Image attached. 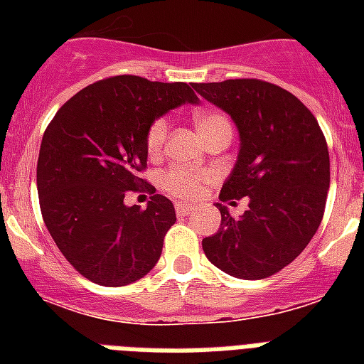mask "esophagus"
I'll list each match as a JSON object with an SVG mask.
<instances>
[{
	"label": "esophagus",
	"instance_id": "1",
	"mask_svg": "<svg viewBox=\"0 0 364 364\" xmlns=\"http://www.w3.org/2000/svg\"><path fill=\"white\" fill-rule=\"evenodd\" d=\"M196 211V208L194 205H188V204H181V202H177L176 204V213L179 217H185V215H191V213H194Z\"/></svg>",
	"mask_w": 364,
	"mask_h": 364
}]
</instances>
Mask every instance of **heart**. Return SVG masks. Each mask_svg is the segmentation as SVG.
I'll use <instances>...</instances> for the list:
<instances>
[{
	"instance_id": "obj_1",
	"label": "heart",
	"mask_w": 364,
	"mask_h": 364,
	"mask_svg": "<svg viewBox=\"0 0 364 364\" xmlns=\"http://www.w3.org/2000/svg\"><path fill=\"white\" fill-rule=\"evenodd\" d=\"M194 126L198 130L200 137L205 139L210 137L211 134L221 130H230V122L225 115L221 113H215V111H200L194 115ZM166 134H168V122L166 119H156L153 124L149 126L147 136H145V145H147V151L151 154H156L164 145ZM208 181V176L205 173H188V171L181 170V168H171V170L164 171L162 177H160V183L162 187L176 198L181 200H193L200 194V188H202V183Z\"/></svg>"
}]
</instances>
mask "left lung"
Here are the masks:
<instances>
[{"label":"left lung","mask_w":364,"mask_h":364,"mask_svg":"<svg viewBox=\"0 0 364 364\" xmlns=\"http://www.w3.org/2000/svg\"><path fill=\"white\" fill-rule=\"evenodd\" d=\"M193 87L238 128V159L219 198H249L240 219L217 204L221 228L202 240L205 257L240 279L272 276L304 251L321 225L331 185L325 136L310 109L272 82L228 79Z\"/></svg>","instance_id":"8db88e82"}]
</instances>
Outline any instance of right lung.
I'll return each mask as SVG.
<instances>
[{
  "instance_id": "right-lung-1",
  "label": "right lung",
  "mask_w": 364,
  "mask_h": 364,
  "mask_svg": "<svg viewBox=\"0 0 364 364\" xmlns=\"http://www.w3.org/2000/svg\"><path fill=\"white\" fill-rule=\"evenodd\" d=\"M183 104H198L187 82L109 77L68 100L43 134V221L68 262L90 282L121 287L159 262L176 223L173 204L153 194L139 210L124 204V194L145 183L139 171L147 168L149 126Z\"/></svg>"
}]
</instances>
